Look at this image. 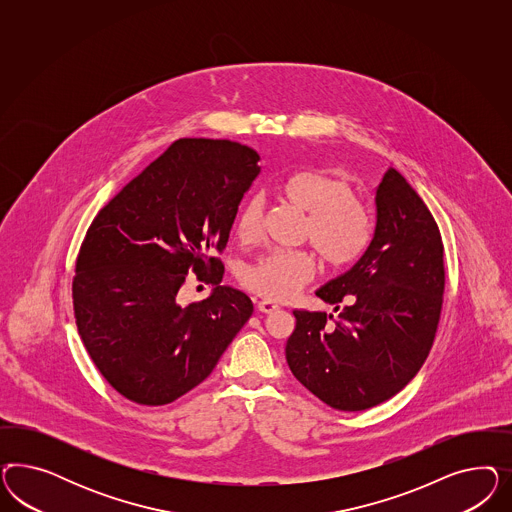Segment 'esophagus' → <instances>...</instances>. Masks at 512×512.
Here are the masks:
<instances>
[{
	"instance_id": "1",
	"label": "esophagus",
	"mask_w": 512,
	"mask_h": 512,
	"mask_svg": "<svg viewBox=\"0 0 512 512\" xmlns=\"http://www.w3.org/2000/svg\"><path fill=\"white\" fill-rule=\"evenodd\" d=\"M278 308V304H274V302H270V300L257 302V310L261 311V313H272V311H276Z\"/></svg>"
}]
</instances>
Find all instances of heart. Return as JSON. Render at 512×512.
<instances>
[{
  "instance_id": "b5f03b06",
  "label": "heart",
  "mask_w": 512,
  "mask_h": 512,
  "mask_svg": "<svg viewBox=\"0 0 512 512\" xmlns=\"http://www.w3.org/2000/svg\"><path fill=\"white\" fill-rule=\"evenodd\" d=\"M281 199L306 214L300 240L308 242L326 268L340 270L358 261L372 242V217L353 197L347 182L325 171H296L279 186ZM236 236L255 244L264 231V202L249 199L236 217ZM308 251H272L242 272V283L266 300L285 302L315 276Z\"/></svg>"
}]
</instances>
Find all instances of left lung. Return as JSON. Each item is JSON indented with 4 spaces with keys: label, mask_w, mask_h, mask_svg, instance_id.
<instances>
[{
    "label": "left lung",
    "mask_w": 512,
    "mask_h": 512,
    "mask_svg": "<svg viewBox=\"0 0 512 512\" xmlns=\"http://www.w3.org/2000/svg\"><path fill=\"white\" fill-rule=\"evenodd\" d=\"M375 206L362 259L315 293L338 317L293 311L285 347L296 379L340 411H364L398 394L428 357L443 310V240L432 212L396 169L383 176Z\"/></svg>",
    "instance_id": "left-lung-1"
}]
</instances>
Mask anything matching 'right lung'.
Returning a JSON list of instances; mask_svg holds the SVG:
<instances>
[{"mask_svg": "<svg viewBox=\"0 0 512 512\" xmlns=\"http://www.w3.org/2000/svg\"><path fill=\"white\" fill-rule=\"evenodd\" d=\"M259 154L233 140L178 139L99 210L73 278L78 334L110 387L140 405L184 396L216 368L253 304L219 285ZM217 289L179 304L186 274Z\"/></svg>", "mask_w": 512, "mask_h": 512, "instance_id": "obj_1", "label": "right lung"}]
</instances>
